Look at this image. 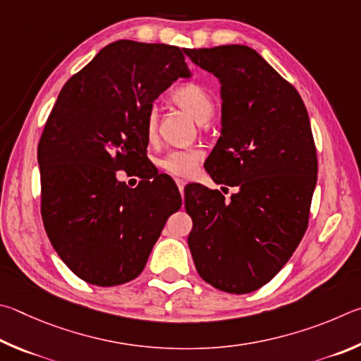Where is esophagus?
I'll list each match as a JSON object with an SVG mask.
<instances>
[{"label": "esophagus", "instance_id": "esophagus-1", "mask_svg": "<svg viewBox=\"0 0 361 361\" xmlns=\"http://www.w3.org/2000/svg\"><path fill=\"white\" fill-rule=\"evenodd\" d=\"M176 184H177V187H179V192H180V195H184V187H185V182L182 180V179H176Z\"/></svg>", "mask_w": 361, "mask_h": 361}]
</instances>
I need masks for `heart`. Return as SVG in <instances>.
<instances>
[{"label":"heart","instance_id":"1","mask_svg":"<svg viewBox=\"0 0 361 361\" xmlns=\"http://www.w3.org/2000/svg\"><path fill=\"white\" fill-rule=\"evenodd\" d=\"M171 99L182 109L187 111L198 122H204L214 112V99L211 92L197 82H187L171 93ZM145 136L154 141L157 136V111L150 109L145 117ZM203 160V152L200 149H176L168 152L158 160L164 173L176 177H188L197 171L200 161Z\"/></svg>","mask_w":361,"mask_h":361}]
</instances>
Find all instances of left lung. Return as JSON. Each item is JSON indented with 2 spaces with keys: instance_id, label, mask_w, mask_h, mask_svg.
I'll use <instances>...</instances> for the list:
<instances>
[{
  "instance_id": "1",
  "label": "left lung",
  "mask_w": 361,
  "mask_h": 361,
  "mask_svg": "<svg viewBox=\"0 0 361 361\" xmlns=\"http://www.w3.org/2000/svg\"><path fill=\"white\" fill-rule=\"evenodd\" d=\"M220 80L222 131L204 168L238 187L230 201L185 187L195 267L226 293H250L283 268L305 236L317 182V152L296 88L247 46L185 49Z\"/></svg>"
}]
</instances>
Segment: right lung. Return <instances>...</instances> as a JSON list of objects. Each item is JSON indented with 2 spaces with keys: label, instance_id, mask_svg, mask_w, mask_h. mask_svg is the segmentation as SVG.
I'll return each instance as SVG.
<instances>
[{
  "label": "right lung",
  "instance_id": "1",
  "mask_svg": "<svg viewBox=\"0 0 361 361\" xmlns=\"http://www.w3.org/2000/svg\"><path fill=\"white\" fill-rule=\"evenodd\" d=\"M185 50L116 41L74 74L56 98L37 145L44 228L66 267L99 287L142 273L182 198L147 164L145 117L179 78H190ZM143 180L130 189L117 170Z\"/></svg>",
  "mask_w": 361,
  "mask_h": 361
}]
</instances>
